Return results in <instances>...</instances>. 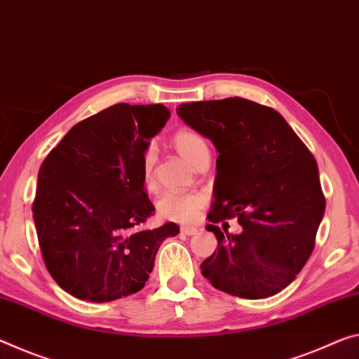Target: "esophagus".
I'll return each instance as SVG.
<instances>
[{
	"mask_svg": "<svg viewBox=\"0 0 359 359\" xmlns=\"http://www.w3.org/2000/svg\"><path fill=\"white\" fill-rule=\"evenodd\" d=\"M180 231H182V233H184V235H189V236H193V235H196V233H198V231H200V230H198V229H196V226H182V229H180Z\"/></svg>",
	"mask_w": 359,
	"mask_h": 359,
	"instance_id": "esophagus-1",
	"label": "esophagus"
}]
</instances>
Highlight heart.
<instances>
[{"label":"heart","mask_w":359,"mask_h":359,"mask_svg":"<svg viewBox=\"0 0 359 359\" xmlns=\"http://www.w3.org/2000/svg\"><path fill=\"white\" fill-rule=\"evenodd\" d=\"M172 144L177 151L189 161L191 166L200 161L203 155L209 153V147L201 135L189 129H180L172 135ZM155 161L156 155L153 149H149L142 161V180L145 189H155ZM203 198L196 193L185 191H166L158 198L156 210L163 219L174 222H190L200 214Z\"/></svg>","instance_id":"heart-1"}]
</instances>
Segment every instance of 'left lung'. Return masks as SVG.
I'll return each mask as SVG.
<instances>
[{
	"label": "left lung",
	"mask_w": 359,
	"mask_h": 359,
	"mask_svg": "<svg viewBox=\"0 0 359 359\" xmlns=\"http://www.w3.org/2000/svg\"><path fill=\"white\" fill-rule=\"evenodd\" d=\"M177 115L219 153L209 222L243 226L238 235L206 226L217 252L203 276L243 299L281 292L311 255L326 209L315 158L280 113L248 99L190 102Z\"/></svg>",
	"instance_id": "8db88e82"
}]
</instances>
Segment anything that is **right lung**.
I'll list each match as a JSON object with an SVG mask.
<instances>
[{
	"label": "right lung",
	"mask_w": 359,
	"mask_h": 359,
	"mask_svg": "<svg viewBox=\"0 0 359 359\" xmlns=\"http://www.w3.org/2000/svg\"><path fill=\"white\" fill-rule=\"evenodd\" d=\"M169 116L161 104L108 107L68 130L41 164L32 208L39 248L73 297L102 304L140 291L161 243L180 231L174 222L133 231L155 214L142 161Z\"/></svg>",
	"instance_id": "right-lung-1"
}]
</instances>
